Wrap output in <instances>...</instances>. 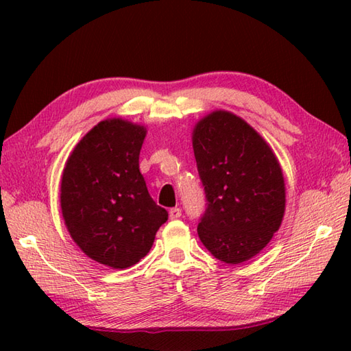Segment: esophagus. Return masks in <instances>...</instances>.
I'll use <instances>...</instances> for the list:
<instances>
[{"label": "esophagus", "instance_id": "34e87169", "mask_svg": "<svg viewBox=\"0 0 351 351\" xmlns=\"http://www.w3.org/2000/svg\"><path fill=\"white\" fill-rule=\"evenodd\" d=\"M181 214H182V213H181V208H170V211H169V215H170L171 220L180 219Z\"/></svg>", "mask_w": 351, "mask_h": 351}]
</instances>
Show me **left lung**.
Listing matches in <instances>:
<instances>
[{"mask_svg":"<svg viewBox=\"0 0 351 351\" xmlns=\"http://www.w3.org/2000/svg\"><path fill=\"white\" fill-rule=\"evenodd\" d=\"M206 208L197 234L213 255L240 264L270 243L285 213V182L264 138L228 111H214L193 132Z\"/></svg>","mask_w":351,"mask_h":351,"instance_id":"left-lung-1","label":"left lung"}]
</instances>
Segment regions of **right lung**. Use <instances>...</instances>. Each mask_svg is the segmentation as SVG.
<instances>
[{
  "instance_id": "add662e5",
  "label": "right lung",
  "mask_w": 351,
  "mask_h": 351,
  "mask_svg": "<svg viewBox=\"0 0 351 351\" xmlns=\"http://www.w3.org/2000/svg\"><path fill=\"white\" fill-rule=\"evenodd\" d=\"M145 136L143 126L122 119L99 122L73 149L62 178V213L73 241L121 270L146 256L169 219L140 173Z\"/></svg>"
}]
</instances>
